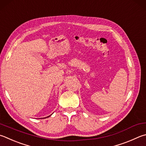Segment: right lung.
<instances>
[{"instance_id": "1", "label": "right lung", "mask_w": 146, "mask_h": 146, "mask_svg": "<svg viewBox=\"0 0 146 146\" xmlns=\"http://www.w3.org/2000/svg\"><path fill=\"white\" fill-rule=\"evenodd\" d=\"M52 115V114L51 115H50L49 116H47V117H44V118H40V119H45V118H47V117H49L50 116H51Z\"/></svg>"}]
</instances>
